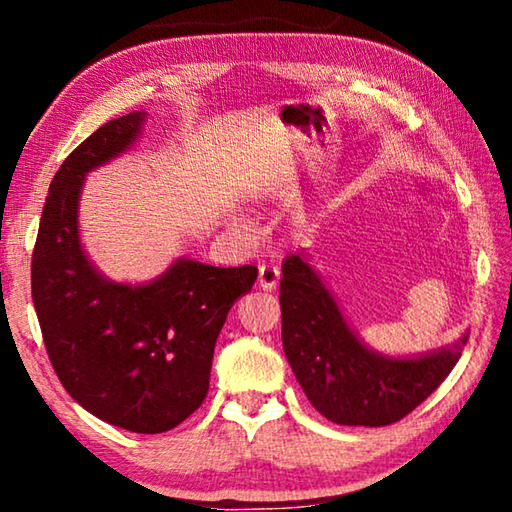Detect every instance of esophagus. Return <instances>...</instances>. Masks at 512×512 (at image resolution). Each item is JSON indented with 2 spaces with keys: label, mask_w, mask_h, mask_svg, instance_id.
Returning <instances> with one entry per match:
<instances>
[{
  "label": "esophagus",
  "mask_w": 512,
  "mask_h": 512,
  "mask_svg": "<svg viewBox=\"0 0 512 512\" xmlns=\"http://www.w3.org/2000/svg\"><path fill=\"white\" fill-rule=\"evenodd\" d=\"M277 282H280V268L271 266V264L259 266V273H257V287L259 289L273 291L277 287Z\"/></svg>",
  "instance_id": "34e87169"
}]
</instances>
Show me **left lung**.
<instances>
[{
    "label": "left lung",
    "mask_w": 512,
    "mask_h": 512,
    "mask_svg": "<svg viewBox=\"0 0 512 512\" xmlns=\"http://www.w3.org/2000/svg\"><path fill=\"white\" fill-rule=\"evenodd\" d=\"M282 345L311 406L345 427H386L409 415L461 359L467 332L445 348L384 354L361 339L305 250L282 262Z\"/></svg>",
    "instance_id": "obj_1"
}]
</instances>
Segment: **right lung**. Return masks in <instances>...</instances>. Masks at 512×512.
Wrapping results in <instances>:
<instances>
[{
	"label": "right lung",
	"instance_id": "1",
	"mask_svg": "<svg viewBox=\"0 0 512 512\" xmlns=\"http://www.w3.org/2000/svg\"><path fill=\"white\" fill-rule=\"evenodd\" d=\"M149 112L94 131L51 180L31 264V296L60 384L85 411L135 433L187 420L210 388L214 345L255 266L178 257L146 282H115L85 250L79 205L88 173L128 153Z\"/></svg>",
	"mask_w": 512,
	"mask_h": 512
}]
</instances>
